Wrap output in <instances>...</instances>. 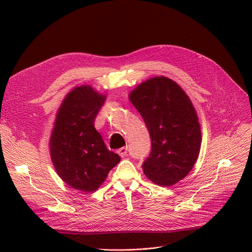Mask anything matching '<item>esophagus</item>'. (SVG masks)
<instances>
[{"instance_id": "obj_1", "label": "esophagus", "mask_w": 252, "mask_h": 252, "mask_svg": "<svg viewBox=\"0 0 252 252\" xmlns=\"http://www.w3.org/2000/svg\"><path fill=\"white\" fill-rule=\"evenodd\" d=\"M117 153L121 155L122 157H125L127 155V147H122L121 149L117 150Z\"/></svg>"}]
</instances>
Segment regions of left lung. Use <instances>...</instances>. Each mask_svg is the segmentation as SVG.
Returning a JSON list of instances; mask_svg holds the SVG:
<instances>
[{"mask_svg":"<svg viewBox=\"0 0 252 252\" xmlns=\"http://www.w3.org/2000/svg\"><path fill=\"white\" fill-rule=\"evenodd\" d=\"M128 98L151 138V152L142 164L145 176L164 187L180 182L193 168L201 146L200 125L189 97L170 78L156 76Z\"/></svg>","mask_w":252,"mask_h":252,"instance_id":"obj_1","label":"left lung"}]
</instances>
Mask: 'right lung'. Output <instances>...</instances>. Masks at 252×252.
I'll list each match as a JSON object with an SVG mask.
<instances>
[{
	"mask_svg": "<svg viewBox=\"0 0 252 252\" xmlns=\"http://www.w3.org/2000/svg\"><path fill=\"white\" fill-rule=\"evenodd\" d=\"M106 100L90 86L69 92L60 106L50 139L53 165L73 189L94 192L121 161L95 128V118Z\"/></svg>",
	"mask_w": 252,
	"mask_h": 252,
	"instance_id": "1",
	"label": "right lung"
}]
</instances>
